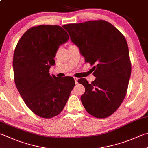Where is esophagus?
Instances as JSON below:
<instances>
[{"instance_id":"obj_1","label":"esophagus","mask_w":148,"mask_h":148,"mask_svg":"<svg viewBox=\"0 0 148 148\" xmlns=\"http://www.w3.org/2000/svg\"><path fill=\"white\" fill-rule=\"evenodd\" d=\"M74 81H75V83H76V84H77V83H78V82H77V80H78V78H77V77H74Z\"/></svg>"}]
</instances>
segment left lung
I'll use <instances>...</instances> for the list:
<instances>
[{
	"label": "left lung",
	"instance_id": "8db88e82",
	"mask_svg": "<svg viewBox=\"0 0 148 148\" xmlns=\"http://www.w3.org/2000/svg\"><path fill=\"white\" fill-rule=\"evenodd\" d=\"M72 42L79 48L85 62L93 66L96 78L85 88L81 101L88 113L98 119L111 116L120 106L127 92L131 64L127 41L122 34L103 20L65 25Z\"/></svg>",
	"mask_w": 148,
	"mask_h": 148
}]
</instances>
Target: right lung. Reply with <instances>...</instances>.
Masks as SVG:
<instances>
[{"label":"right lung","instance_id":"1","mask_svg":"<svg viewBox=\"0 0 148 148\" xmlns=\"http://www.w3.org/2000/svg\"><path fill=\"white\" fill-rule=\"evenodd\" d=\"M69 39L58 25H39L23 35L13 53L15 83L31 111L45 119L57 116L63 111L75 82L72 77L50 76L49 69L59 47Z\"/></svg>","mask_w":148,"mask_h":148}]
</instances>
